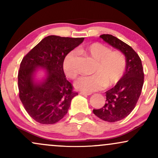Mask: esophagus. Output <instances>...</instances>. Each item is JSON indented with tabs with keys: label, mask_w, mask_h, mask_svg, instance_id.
Here are the masks:
<instances>
[{
	"label": "esophagus",
	"mask_w": 158,
	"mask_h": 158,
	"mask_svg": "<svg viewBox=\"0 0 158 158\" xmlns=\"http://www.w3.org/2000/svg\"><path fill=\"white\" fill-rule=\"evenodd\" d=\"M80 95H82V96H89V95H91V94L90 93H87V92H84V91H81L80 93H79Z\"/></svg>",
	"instance_id": "esophagus-1"
}]
</instances>
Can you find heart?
<instances>
[{"label":"heart","instance_id":"1","mask_svg":"<svg viewBox=\"0 0 158 158\" xmlns=\"http://www.w3.org/2000/svg\"><path fill=\"white\" fill-rule=\"evenodd\" d=\"M79 52L94 59L96 65L92 71L94 75L81 77L76 81L74 86L78 90L91 92L103 87L110 88L117 84L124 74L126 60L122 52L111 51L108 47L99 42L85 45L79 49ZM77 61V52L70 51L65 56L63 68L69 79H74L79 75Z\"/></svg>","mask_w":158,"mask_h":158}]
</instances>
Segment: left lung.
Listing matches in <instances>:
<instances>
[{"mask_svg":"<svg viewBox=\"0 0 158 158\" xmlns=\"http://www.w3.org/2000/svg\"><path fill=\"white\" fill-rule=\"evenodd\" d=\"M99 37L126 56V71L122 78L114 88L105 93L106 101L104 106L93 110L99 119L114 123L126 118L135 108L143 88L144 73L140 58L131 47L109 34Z\"/></svg>","mask_w":158,"mask_h":158,"instance_id":"1","label":"left lung"}]
</instances>
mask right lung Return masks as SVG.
<instances>
[{
  "instance_id": "1",
  "label": "right lung",
  "mask_w": 158,
  "mask_h": 158,
  "mask_svg": "<svg viewBox=\"0 0 158 158\" xmlns=\"http://www.w3.org/2000/svg\"><path fill=\"white\" fill-rule=\"evenodd\" d=\"M84 39L49 35L23 58L18 75L19 98L36 122L54 124L68 113L72 99L78 93L67 80L63 63L67 54ZM39 68L46 70V77L36 82L35 76Z\"/></svg>"
}]
</instances>
